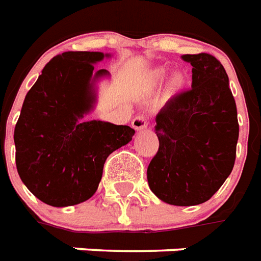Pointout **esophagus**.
<instances>
[{
	"mask_svg": "<svg viewBox=\"0 0 261 261\" xmlns=\"http://www.w3.org/2000/svg\"><path fill=\"white\" fill-rule=\"evenodd\" d=\"M147 125H148V119L144 117V115H138L136 118L132 121V128L135 130H143V129L147 128Z\"/></svg>",
	"mask_w": 261,
	"mask_h": 261,
	"instance_id": "obj_1",
	"label": "esophagus"
}]
</instances>
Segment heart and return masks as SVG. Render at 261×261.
<instances>
[{
    "label": "heart",
    "mask_w": 261,
    "mask_h": 261,
    "mask_svg": "<svg viewBox=\"0 0 261 261\" xmlns=\"http://www.w3.org/2000/svg\"><path fill=\"white\" fill-rule=\"evenodd\" d=\"M165 77H166V71L165 70H162V68L155 70V71L152 72V78H154V81L155 82H162L164 80H165ZM183 85H184V81H183V78L180 77V75H176V77H173L169 81V89L173 92L180 91V89L183 88Z\"/></svg>",
    "instance_id": "heart-1"
}]
</instances>
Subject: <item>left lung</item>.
<instances>
[{"mask_svg": "<svg viewBox=\"0 0 261 261\" xmlns=\"http://www.w3.org/2000/svg\"><path fill=\"white\" fill-rule=\"evenodd\" d=\"M191 89L173 96L155 117L160 148L147 168L148 186L176 206L206 202L234 168L240 125L223 64L209 54L183 55Z\"/></svg>", "mask_w": 261, "mask_h": 261, "instance_id": "1", "label": "left lung"}]
</instances>
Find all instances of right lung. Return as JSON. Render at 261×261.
Returning <instances> with one entry per match:
<instances>
[{
    "mask_svg": "<svg viewBox=\"0 0 261 261\" xmlns=\"http://www.w3.org/2000/svg\"><path fill=\"white\" fill-rule=\"evenodd\" d=\"M110 56L63 52L27 92L13 135L16 168L24 186L46 205L71 206L89 199L107 156L135 135L128 125L84 119L95 109L97 81L110 77L95 64Z\"/></svg>",
    "mask_w": 261,
    "mask_h": 261,
    "instance_id": "add662e5",
    "label": "right lung"
}]
</instances>
